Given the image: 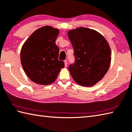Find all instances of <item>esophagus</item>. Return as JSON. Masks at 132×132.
Masks as SVG:
<instances>
[{
	"instance_id": "1",
	"label": "esophagus",
	"mask_w": 132,
	"mask_h": 132,
	"mask_svg": "<svg viewBox=\"0 0 132 132\" xmlns=\"http://www.w3.org/2000/svg\"><path fill=\"white\" fill-rule=\"evenodd\" d=\"M64 61V64H65V67H67V64H68V62H67V60H65Z\"/></svg>"
}]
</instances>
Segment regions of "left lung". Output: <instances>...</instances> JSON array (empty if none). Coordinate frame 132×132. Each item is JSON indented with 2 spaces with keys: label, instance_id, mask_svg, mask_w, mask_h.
<instances>
[{
  "label": "left lung",
  "instance_id": "1",
  "mask_svg": "<svg viewBox=\"0 0 132 132\" xmlns=\"http://www.w3.org/2000/svg\"><path fill=\"white\" fill-rule=\"evenodd\" d=\"M72 45L75 62L69 66L75 81L91 87L102 79L111 63L110 46L101 34L94 30L80 27L68 32Z\"/></svg>",
  "mask_w": 132,
  "mask_h": 132
}]
</instances>
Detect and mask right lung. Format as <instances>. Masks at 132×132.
Segmentation results:
<instances>
[{
    "label": "right lung",
    "instance_id": "1",
    "mask_svg": "<svg viewBox=\"0 0 132 132\" xmlns=\"http://www.w3.org/2000/svg\"><path fill=\"white\" fill-rule=\"evenodd\" d=\"M59 30L50 26L34 31L25 41L21 51L22 67L28 78L40 85L55 81L64 63L59 60V49L56 39Z\"/></svg>",
    "mask_w": 132,
    "mask_h": 132
}]
</instances>
